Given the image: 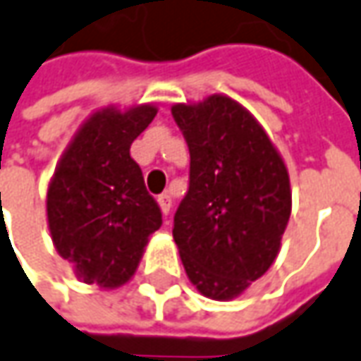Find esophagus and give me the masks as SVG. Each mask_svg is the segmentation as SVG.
Segmentation results:
<instances>
[{"label": "esophagus", "instance_id": "esophagus-1", "mask_svg": "<svg viewBox=\"0 0 361 361\" xmlns=\"http://www.w3.org/2000/svg\"><path fill=\"white\" fill-rule=\"evenodd\" d=\"M158 203H160V209L164 215H168L171 212V197L168 193H161L160 197H158Z\"/></svg>", "mask_w": 361, "mask_h": 361}]
</instances>
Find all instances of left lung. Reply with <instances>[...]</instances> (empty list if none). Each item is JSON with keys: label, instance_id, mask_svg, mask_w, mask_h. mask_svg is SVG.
<instances>
[{"label": "left lung", "instance_id": "8db88e82", "mask_svg": "<svg viewBox=\"0 0 361 361\" xmlns=\"http://www.w3.org/2000/svg\"><path fill=\"white\" fill-rule=\"evenodd\" d=\"M190 148V190L173 241L193 286L213 300L245 293L274 263L290 217L288 170L263 126L225 94L173 104Z\"/></svg>", "mask_w": 361, "mask_h": 361}]
</instances>
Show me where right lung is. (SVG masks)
I'll use <instances>...</instances> for the list:
<instances>
[{"instance_id":"add662e5","label":"right lung","mask_w":361,"mask_h":361,"mask_svg":"<svg viewBox=\"0 0 361 361\" xmlns=\"http://www.w3.org/2000/svg\"><path fill=\"white\" fill-rule=\"evenodd\" d=\"M158 114L154 104L97 110L78 128L47 190L57 252L82 283L118 288L138 269L161 212L130 146Z\"/></svg>"}]
</instances>
